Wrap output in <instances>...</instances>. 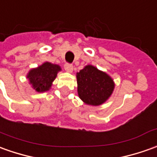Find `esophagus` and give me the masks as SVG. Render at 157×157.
I'll list each match as a JSON object with an SVG mask.
<instances>
[{"label": "esophagus", "mask_w": 157, "mask_h": 157, "mask_svg": "<svg viewBox=\"0 0 157 157\" xmlns=\"http://www.w3.org/2000/svg\"><path fill=\"white\" fill-rule=\"evenodd\" d=\"M64 68L67 72H72V70H73V66L72 64H70V63H66L64 65Z\"/></svg>", "instance_id": "esophagus-1"}]
</instances>
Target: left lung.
Segmentation results:
<instances>
[{"instance_id":"1","label":"left lung","mask_w":157,"mask_h":157,"mask_svg":"<svg viewBox=\"0 0 157 157\" xmlns=\"http://www.w3.org/2000/svg\"><path fill=\"white\" fill-rule=\"evenodd\" d=\"M78 93L89 105H101L111 96L114 88L113 79L93 66H86L77 73Z\"/></svg>"}]
</instances>
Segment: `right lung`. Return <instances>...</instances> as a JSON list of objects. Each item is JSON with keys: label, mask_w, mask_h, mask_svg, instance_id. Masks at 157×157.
<instances>
[{"label": "right lung", "mask_w": 157, "mask_h": 157, "mask_svg": "<svg viewBox=\"0 0 157 157\" xmlns=\"http://www.w3.org/2000/svg\"><path fill=\"white\" fill-rule=\"evenodd\" d=\"M59 71L60 67L58 65L45 62L37 68L31 70L27 78L36 91L44 92L51 87L52 82L55 80Z\"/></svg>", "instance_id": "right-lung-1"}]
</instances>
